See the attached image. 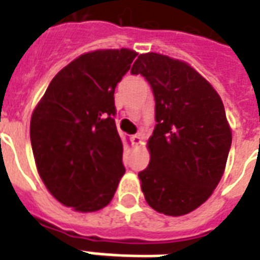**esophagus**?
<instances>
[{
    "mask_svg": "<svg viewBox=\"0 0 260 260\" xmlns=\"http://www.w3.org/2000/svg\"><path fill=\"white\" fill-rule=\"evenodd\" d=\"M132 141H133L134 145L141 144V141H143V137H141V134H134V136H132Z\"/></svg>",
    "mask_w": 260,
    "mask_h": 260,
    "instance_id": "1",
    "label": "esophagus"
}]
</instances>
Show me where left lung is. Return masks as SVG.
Returning a JSON list of instances; mask_svg holds the SVG:
<instances>
[{
    "label": "left lung",
    "mask_w": 260,
    "mask_h": 260,
    "mask_svg": "<svg viewBox=\"0 0 260 260\" xmlns=\"http://www.w3.org/2000/svg\"><path fill=\"white\" fill-rule=\"evenodd\" d=\"M132 74L145 77L155 98L141 190L158 213L185 215L211 196L225 169L233 133L221 98L192 66L159 53L140 54Z\"/></svg>",
    "instance_id": "1"
}]
</instances>
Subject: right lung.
Wrapping results in <instances>:
<instances>
[{
	"instance_id": "1",
	"label": "right lung",
	"mask_w": 260,
	"mask_h": 260,
	"mask_svg": "<svg viewBox=\"0 0 260 260\" xmlns=\"http://www.w3.org/2000/svg\"><path fill=\"white\" fill-rule=\"evenodd\" d=\"M137 53L105 49L58 71L30 117L36 168L51 196L75 211L104 209L124 175L115 88Z\"/></svg>"
}]
</instances>
